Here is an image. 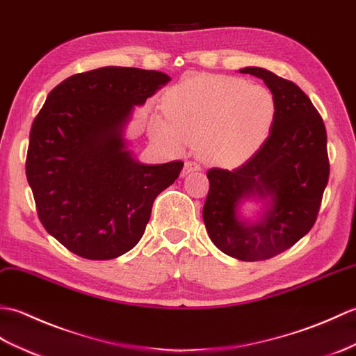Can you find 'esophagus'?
<instances>
[{
  "instance_id": "esophagus-1",
  "label": "esophagus",
  "mask_w": 356,
  "mask_h": 356,
  "mask_svg": "<svg viewBox=\"0 0 356 356\" xmlns=\"http://www.w3.org/2000/svg\"><path fill=\"white\" fill-rule=\"evenodd\" d=\"M201 170V165L198 164V163H195V161H187L186 164H184V169H183V172H181V177H186V175H188V173H192V172H200Z\"/></svg>"
}]
</instances>
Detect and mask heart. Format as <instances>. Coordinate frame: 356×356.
Listing matches in <instances>:
<instances>
[{
    "label": "heart",
    "instance_id": "1",
    "mask_svg": "<svg viewBox=\"0 0 356 356\" xmlns=\"http://www.w3.org/2000/svg\"><path fill=\"white\" fill-rule=\"evenodd\" d=\"M165 117L152 115L149 136L170 154L196 146L205 161L233 165L262 146L275 114L271 91L228 76L198 74L163 97Z\"/></svg>",
    "mask_w": 356,
    "mask_h": 356
}]
</instances>
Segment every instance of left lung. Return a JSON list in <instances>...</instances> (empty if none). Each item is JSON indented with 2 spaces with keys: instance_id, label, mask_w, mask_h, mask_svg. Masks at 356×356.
Here are the masks:
<instances>
[{
  "instance_id": "left-lung-1",
  "label": "left lung",
  "mask_w": 356,
  "mask_h": 356,
  "mask_svg": "<svg viewBox=\"0 0 356 356\" xmlns=\"http://www.w3.org/2000/svg\"><path fill=\"white\" fill-rule=\"evenodd\" d=\"M239 73L262 79L275 102L270 136L234 170L210 169L202 219L211 242L227 256L256 262L291 248L317 219L329 179L326 128L309 97L260 67ZM257 209L250 217L244 204Z\"/></svg>"
}]
</instances>
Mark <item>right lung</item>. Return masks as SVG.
I'll list each match as a JSON object with an SVG mask.
<instances>
[{
	"label": "right lung",
	"mask_w": 356,
	"mask_h": 356,
	"mask_svg": "<svg viewBox=\"0 0 356 356\" xmlns=\"http://www.w3.org/2000/svg\"><path fill=\"white\" fill-rule=\"evenodd\" d=\"M169 82L161 71L102 67L47 96L26 173L45 230L74 254L108 260L132 250L155 198L179 177L183 161L140 163L126 138L136 106Z\"/></svg>",
	"instance_id": "1"
}]
</instances>
